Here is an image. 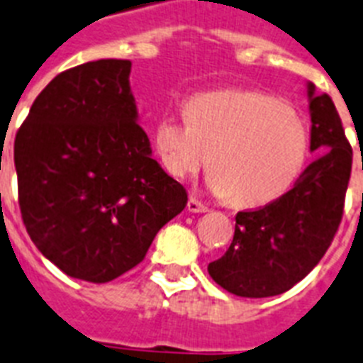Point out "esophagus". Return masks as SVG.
I'll return each mask as SVG.
<instances>
[{
	"mask_svg": "<svg viewBox=\"0 0 363 363\" xmlns=\"http://www.w3.org/2000/svg\"><path fill=\"white\" fill-rule=\"evenodd\" d=\"M187 209L189 211H191V213H206V211H208V206H206V203H202L200 202L199 199H194V196H191V199H189V202H187Z\"/></svg>",
	"mask_w": 363,
	"mask_h": 363,
	"instance_id": "1",
	"label": "esophagus"
}]
</instances>
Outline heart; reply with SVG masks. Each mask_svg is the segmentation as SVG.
I'll list each match as a JSON object with an SVG mask.
<instances>
[{
	"label": "heart",
	"instance_id": "1",
	"mask_svg": "<svg viewBox=\"0 0 363 363\" xmlns=\"http://www.w3.org/2000/svg\"><path fill=\"white\" fill-rule=\"evenodd\" d=\"M154 140L169 174L189 178L209 161L211 191L241 208L280 199L310 148L306 122L295 111L277 96L241 89L191 96L184 121L161 118Z\"/></svg>",
	"mask_w": 363,
	"mask_h": 363
}]
</instances>
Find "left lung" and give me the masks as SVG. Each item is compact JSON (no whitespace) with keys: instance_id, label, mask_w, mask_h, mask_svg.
<instances>
[{"instance_id":"8db88e82","label":"left lung","mask_w":363,"mask_h":363,"mask_svg":"<svg viewBox=\"0 0 363 363\" xmlns=\"http://www.w3.org/2000/svg\"><path fill=\"white\" fill-rule=\"evenodd\" d=\"M308 96L310 150L319 157L280 199L239 211L232 245L208 265L209 277L233 295L263 298L291 289L321 262L340 228L352 146L330 96L315 94L311 83Z\"/></svg>"}]
</instances>
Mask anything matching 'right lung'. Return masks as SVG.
<instances>
[{
    "mask_svg": "<svg viewBox=\"0 0 363 363\" xmlns=\"http://www.w3.org/2000/svg\"><path fill=\"white\" fill-rule=\"evenodd\" d=\"M131 62L61 72L14 139L18 203L31 241L65 274L106 284L145 259L187 191L152 160L137 124Z\"/></svg>",
    "mask_w": 363,
    "mask_h": 363,
    "instance_id": "right-lung-1",
    "label": "right lung"
}]
</instances>
